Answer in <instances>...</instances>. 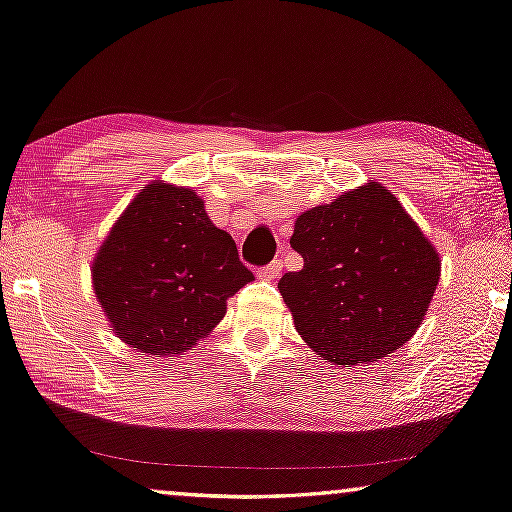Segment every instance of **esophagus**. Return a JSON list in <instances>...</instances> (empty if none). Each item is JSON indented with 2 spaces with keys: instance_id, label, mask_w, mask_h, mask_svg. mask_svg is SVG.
Segmentation results:
<instances>
[{
  "instance_id": "obj_1",
  "label": "esophagus",
  "mask_w": 512,
  "mask_h": 512,
  "mask_svg": "<svg viewBox=\"0 0 512 512\" xmlns=\"http://www.w3.org/2000/svg\"><path fill=\"white\" fill-rule=\"evenodd\" d=\"M280 271H283V262H280V259H273L271 264H266L264 269H259L257 273H259V278H262V280H273V278L280 276Z\"/></svg>"
}]
</instances>
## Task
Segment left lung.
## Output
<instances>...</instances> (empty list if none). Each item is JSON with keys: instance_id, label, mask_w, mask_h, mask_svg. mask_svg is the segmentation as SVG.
Masks as SVG:
<instances>
[{"instance_id": "obj_1", "label": "left lung", "mask_w": 512, "mask_h": 512, "mask_svg": "<svg viewBox=\"0 0 512 512\" xmlns=\"http://www.w3.org/2000/svg\"><path fill=\"white\" fill-rule=\"evenodd\" d=\"M304 269L278 290L308 348L334 364L390 357L420 329L441 257L401 201L369 181L294 220Z\"/></svg>"}]
</instances>
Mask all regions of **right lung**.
Listing matches in <instances>:
<instances>
[{"instance_id":"1","label":"right lung","mask_w":512,"mask_h":512,"mask_svg":"<svg viewBox=\"0 0 512 512\" xmlns=\"http://www.w3.org/2000/svg\"><path fill=\"white\" fill-rule=\"evenodd\" d=\"M92 287L113 334L136 352L176 357L225 318L255 276L192 187L153 181L129 201L92 259Z\"/></svg>"}]
</instances>
